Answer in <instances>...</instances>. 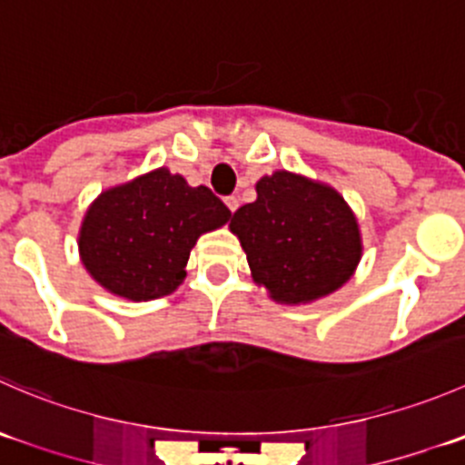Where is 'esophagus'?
Masks as SVG:
<instances>
[{
	"label": "esophagus",
	"mask_w": 465,
	"mask_h": 465,
	"mask_svg": "<svg viewBox=\"0 0 465 465\" xmlns=\"http://www.w3.org/2000/svg\"><path fill=\"white\" fill-rule=\"evenodd\" d=\"M224 204H227L229 211H232V213H233V211L238 209V197L236 195H229L227 200H224Z\"/></svg>",
	"instance_id": "esophagus-1"
}]
</instances>
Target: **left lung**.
<instances>
[{"label": "left lung", "instance_id": "1", "mask_svg": "<svg viewBox=\"0 0 465 465\" xmlns=\"http://www.w3.org/2000/svg\"><path fill=\"white\" fill-rule=\"evenodd\" d=\"M229 229L247 254L252 277L282 304H306L338 291L361 261V233L331 186L277 170L256 182V200Z\"/></svg>", "mask_w": 465, "mask_h": 465}]
</instances>
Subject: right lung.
Masks as SVG:
<instances>
[{
  "label": "right lung",
  "instance_id": "1",
  "mask_svg": "<svg viewBox=\"0 0 465 465\" xmlns=\"http://www.w3.org/2000/svg\"><path fill=\"white\" fill-rule=\"evenodd\" d=\"M232 211L206 186H188L168 168L104 191L85 211L79 254L90 277L113 295L147 302L177 291L197 238L223 227Z\"/></svg>",
  "mask_w": 465,
  "mask_h": 465
}]
</instances>
